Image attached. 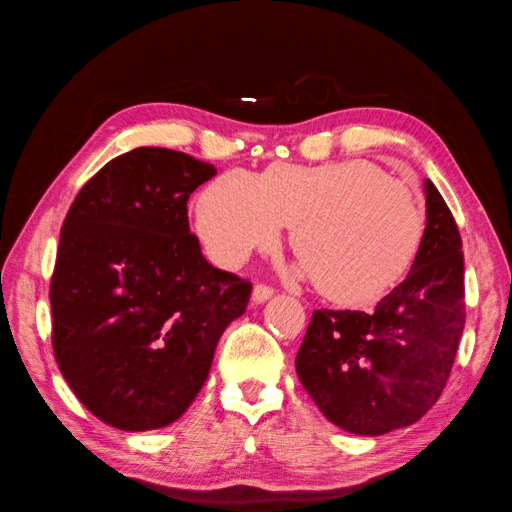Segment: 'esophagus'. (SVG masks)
<instances>
[{
  "label": "esophagus",
  "mask_w": 512,
  "mask_h": 512,
  "mask_svg": "<svg viewBox=\"0 0 512 512\" xmlns=\"http://www.w3.org/2000/svg\"><path fill=\"white\" fill-rule=\"evenodd\" d=\"M275 293V288L273 286H268V284H255V288H253V302L255 304H262V302H266L268 297H271Z\"/></svg>",
  "instance_id": "esophagus-1"
}]
</instances>
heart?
<instances>
[{"instance_id":"1","label":"heart","mask_w":512,"mask_h":512,"mask_svg":"<svg viewBox=\"0 0 512 512\" xmlns=\"http://www.w3.org/2000/svg\"><path fill=\"white\" fill-rule=\"evenodd\" d=\"M284 226L329 300L376 302L410 271L423 246L427 215L410 185L371 161L273 165L259 176L230 170L197 203V232L221 266L271 250Z\"/></svg>"}]
</instances>
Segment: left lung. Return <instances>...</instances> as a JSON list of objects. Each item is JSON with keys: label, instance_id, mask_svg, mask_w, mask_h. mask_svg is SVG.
<instances>
[{"label": "left lung", "instance_id": "left-lung-1", "mask_svg": "<svg viewBox=\"0 0 512 512\" xmlns=\"http://www.w3.org/2000/svg\"><path fill=\"white\" fill-rule=\"evenodd\" d=\"M427 228L412 271L371 313L313 311L297 351L302 387L331 423L378 436L439 401L466 324L461 235L425 181Z\"/></svg>", "mask_w": 512, "mask_h": 512}]
</instances>
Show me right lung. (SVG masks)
Masks as SVG:
<instances>
[{"mask_svg":"<svg viewBox=\"0 0 512 512\" xmlns=\"http://www.w3.org/2000/svg\"><path fill=\"white\" fill-rule=\"evenodd\" d=\"M217 174L165 147L120 154L82 185L51 275L53 356L73 394L127 432L174 423L253 284L201 255L188 199Z\"/></svg>","mask_w":512,"mask_h":512,"instance_id":"add662e5","label":"right lung"}]
</instances>
